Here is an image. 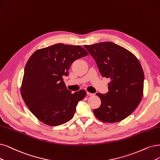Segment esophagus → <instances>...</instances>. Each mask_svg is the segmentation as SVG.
Instances as JSON below:
<instances>
[{
	"label": "esophagus",
	"mask_w": 160,
	"mask_h": 160,
	"mask_svg": "<svg viewBox=\"0 0 160 160\" xmlns=\"http://www.w3.org/2000/svg\"><path fill=\"white\" fill-rule=\"evenodd\" d=\"M87 95H88V96H94V95H95V94H94V93H90V92H87Z\"/></svg>",
	"instance_id": "esophagus-1"
}]
</instances>
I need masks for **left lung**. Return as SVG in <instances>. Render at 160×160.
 <instances>
[{"mask_svg":"<svg viewBox=\"0 0 160 160\" xmlns=\"http://www.w3.org/2000/svg\"><path fill=\"white\" fill-rule=\"evenodd\" d=\"M84 47L96 60L102 76L110 78L109 92L96 94L101 105L93 110L94 115L105 122L125 119L143 96L144 74L139 61L131 51L109 41Z\"/></svg>","mask_w":160,"mask_h":160,"instance_id":"1","label":"left lung"}]
</instances>
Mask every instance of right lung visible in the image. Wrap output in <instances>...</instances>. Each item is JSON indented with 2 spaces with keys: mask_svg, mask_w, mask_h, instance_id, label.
<instances>
[{
  "mask_svg": "<svg viewBox=\"0 0 160 160\" xmlns=\"http://www.w3.org/2000/svg\"><path fill=\"white\" fill-rule=\"evenodd\" d=\"M89 55L79 45L57 43L35 51L26 64L21 96L27 107L41 122L58 126L72 119L84 90L71 93L63 82L72 63Z\"/></svg>",
  "mask_w": 160,
  "mask_h": 160,
  "instance_id": "right-lung-1",
  "label": "right lung"
}]
</instances>
